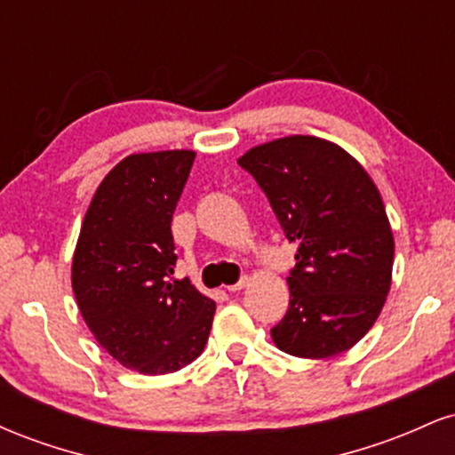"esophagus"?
<instances>
[{
  "label": "esophagus",
  "mask_w": 455,
  "mask_h": 455,
  "mask_svg": "<svg viewBox=\"0 0 455 455\" xmlns=\"http://www.w3.org/2000/svg\"><path fill=\"white\" fill-rule=\"evenodd\" d=\"M245 284H248V278H245V275H243V278L239 280V282H235V284L227 286V291H228V293H239V291H242Z\"/></svg>",
  "instance_id": "esophagus-1"
}]
</instances>
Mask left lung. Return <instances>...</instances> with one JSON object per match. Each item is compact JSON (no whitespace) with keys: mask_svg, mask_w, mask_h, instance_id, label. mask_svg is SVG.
<instances>
[{"mask_svg":"<svg viewBox=\"0 0 455 455\" xmlns=\"http://www.w3.org/2000/svg\"><path fill=\"white\" fill-rule=\"evenodd\" d=\"M295 242L289 310L271 329L280 351L325 359L374 325L391 286L394 235L377 186L353 156L316 137H284L237 160Z\"/></svg>","mask_w":455,"mask_h":455,"instance_id":"8db88e82","label":"left lung"}]
</instances>
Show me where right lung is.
<instances>
[{"label":"right lung","instance_id":"right-lung-1","mask_svg":"<svg viewBox=\"0 0 455 455\" xmlns=\"http://www.w3.org/2000/svg\"><path fill=\"white\" fill-rule=\"evenodd\" d=\"M195 151L132 154L102 180L78 235L72 291L98 344L140 374H166L205 348L216 304L175 280L171 222Z\"/></svg>","mask_w":455,"mask_h":455}]
</instances>
